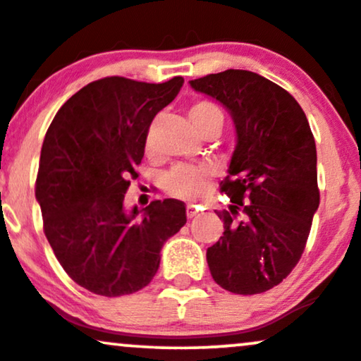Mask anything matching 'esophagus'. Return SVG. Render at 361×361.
Masks as SVG:
<instances>
[{
  "label": "esophagus",
  "mask_w": 361,
  "mask_h": 361,
  "mask_svg": "<svg viewBox=\"0 0 361 361\" xmlns=\"http://www.w3.org/2000/svg\"><path fill=\"white\" fill-rule=\"evenodd\" d=\"M185 213H188V218H194V216L197 214V209L192 204H189L188 207H185Z\"/></svg>",
  "instance_id": "esophagus-1"
}]
</instances>
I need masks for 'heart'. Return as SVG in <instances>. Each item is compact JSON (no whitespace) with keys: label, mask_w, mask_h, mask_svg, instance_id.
<instances>
[{"label":"heart","mask_w":361,"mask_h":361,"mask_svg":"<svg viewBox=\"0 0 361 361\" xmlns=\"http://www.w3.org/2000/svg\"><path fill=\"white\" fill-rule=\"evenodd\" d=\"M189 116L199 133L206 126L216 125V123L223 125L221 109L209 101L194 103L189 109ZM213 176L214 171L209 165H176L164 177V189L173 197L197 199L207 192Z\"/></svg>","instance_id":"obj_1"}]
</instances>
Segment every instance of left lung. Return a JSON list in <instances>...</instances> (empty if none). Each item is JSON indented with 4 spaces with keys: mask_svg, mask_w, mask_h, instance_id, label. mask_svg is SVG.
I'll use <instances>...</instances> for the list:
<instances>
[{
    "mask_svg": "<svg viewBox=\"0 0 361 361\" xmlns=\"http://www.w3.org/2000/svg\"><path fill=\"white\" fill-rule=\"evenodd\" d=\"M231 114L236 130L221 190L230 211L206 258L214 282L253 295L279 286L298 265L319 206L317 155L302 108L286 89L250 71L228 69L189 80Z\"/></svg>",
    "mask_w": 361,
    "mask_h": 361,
    "instance_id": "obj_1",
    "label": "left lung"
}]
</instances>
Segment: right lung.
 <instances>
[{"instance_id": "right-lung-1", "label": "right lung", "mask_w": 361, "mask_h": 361, "mask_svg": "<svg viewBox=\"0 0 361 361\" xmlns=\"http://www.w3.org/2000/svg\"><path fill=\"white\" fill-rule=\"evenodd\" d=\"M182 84L94 80L62 104L47 130L35 184L44 233L67 275L92 294L120 298L148 286L164 243L188 221L177 199L131 211L123 204L150 123Z\"/></svg>"}]
</instances>
